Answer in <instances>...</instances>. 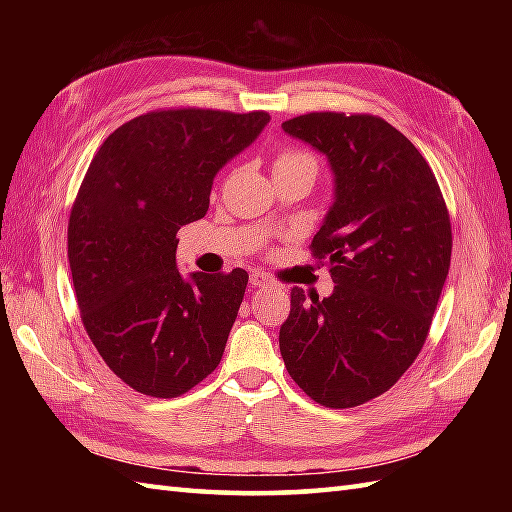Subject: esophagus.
<instances>
[{
    "label": "esophagus",
    "mask_w": 512,
    "mask_h": 512,
    "mask_svg": "<svg viewBox=\"0 0 512 512\" xmlns=\"http://www.w3.org/2000/svg\"><path fill=\"white\" fill-rule=\"evenodd\" d=\"M250 284L253 288H277V284L270 277H266L264 273H253L250 275Z\"/></svg>",
    "instance_id": "1"
}]
</instances>
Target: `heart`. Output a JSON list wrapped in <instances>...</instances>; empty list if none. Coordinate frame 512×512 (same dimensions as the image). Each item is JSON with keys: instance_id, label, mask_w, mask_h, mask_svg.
Segmentation results:
<instances>
[{"instance_id": "1", "label": "heart", "mask_w": 512, "mask_h": 512, "mask_svg": "<svg viewBox=\"0 0 512 512\" xmlns=\"http://www.w3.org/2000/svg\"><path fill=\"white\" fill-rule=\"evenodd\" d=\"M312 167L317 169V160H314L306 151H299V149H286V151H279L277 158H275V169H286V167Z\"/></svg>"}]
</instances>
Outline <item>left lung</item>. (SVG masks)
Returning <instances> with one entry per match:
<instances>
[{"mask_svg": "<svg viewBox=\"0 0 512 512\" xmlns=\"http://www.w3.org/2000/svg\"><path fill=\"white\" fill-rule=\"evenodd\" d=\"M284 132L328 156L334 204L312 239L334 292H290L279 350L330 409L385 394L416 361L451 266V220L429 162L380 116L312 112Z\"/></svg>", "mask_w": 512, "mask_h": 512, "instance_id": "left-lung-1", "label": "left lung"}]
</instances>
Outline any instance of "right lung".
Listing matches in <instances>:
<instances>
[{"mask_svg":"<svg viewBox=\"0 0 512 512\" xmlns=\"http://www.w3.org/2000/svg\"><path fill=\"white\" fill-rule=\"evenodd\" d=\"M268 121L202 107L147 112L90 162L68 224L74 295L103 361L140 394H187L222 361L248 273L184 279L176 233L206 215L215 173Z\"/></svg>","mask_w":512,"mask_h":512,"instance_id":"1","label":"right lung"}]
</instances>
